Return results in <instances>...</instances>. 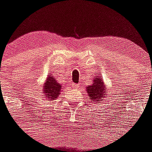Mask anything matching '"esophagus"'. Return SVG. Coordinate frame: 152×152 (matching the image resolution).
Returning a JSON list of instances; mask_svg holds the SVG:
<instances>
[{"label":"esophagus","instance_id":"obj_1","mask_svg":"<svg viewBox=\"0 0 152 152\" xmlns=\"http://www.w3.org/2000/svg\"><path fill=\"white\" fill-rule=\"evenodd\" d=\"M72 87H73V88H75V89H79L81 86V84H72Z\"/></svg>","mask_w":152,"mask_h":152}]
</instances>
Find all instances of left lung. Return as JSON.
Listing matches in <instances>:
<instances>
[{
  "label": "left lung",
  "instance_id": "8db88e82",
  "mask_svg": "<svg viewBox=\"0 0 152 152\" xmlns=\"http://www.w3.org/2000/svg\"><path fill=\"white\" fill-rule=\"evenodd\" d=\"M87 92L90 97L92 103L94 104L99 103L105 96L106 89L103 81L99 76H95L92 85L87 87Z\"/></svg>",
  "mask_w": 152,
  "mask_h": 152
}]
</instances>
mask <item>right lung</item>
I'll list each match as a JSON object with an SVG mask.
<instances>
[{
  "instance_id": "add662e5",
  "label": "right lung",
  "mask_w": 152,
  "mask_h": 152,
  "mask_svg": "<svg viewBox=\"0 0 152 152\" xmlns=\"http://www.w3.org/2000/svg\"><path fill=\"white\" fill-rule=\"evenodd\" d=\"M61 89L62 85L57 82V80L54 79L53 76L49 75L47 81L44 84L43 92L48 100H53L59 96L60 92H61Z\"/></svg>"
}]
</instances>
